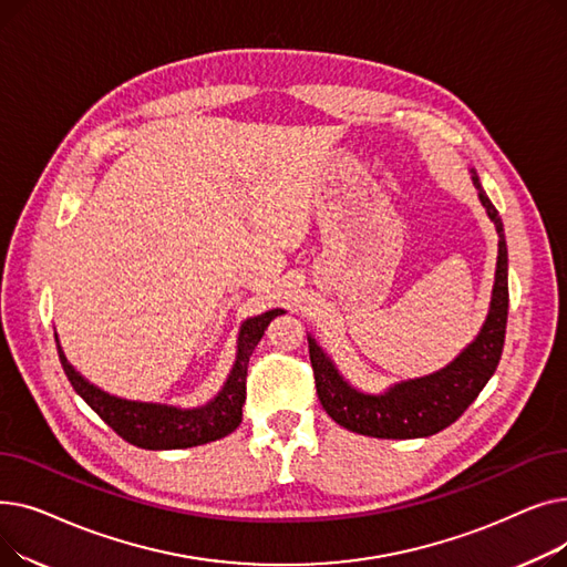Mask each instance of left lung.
Masks as SVG:
<instances>
[{
  "mask_svg": "<svg viewBox=\"0 0 567 567\" xmlns=\"http://www.w3.org/2000/svg\"><path fill=\"white\" fill-rule=\"evenodd\" d=\"M471 178L496 227L498 257L487 319L481 333L453 363L427 377L400 381L381 395H370L355 391L344 381L315 338H308L319 402L349 432L377 439L432 436L453 425L496 372L505 342V323H508V246H505L498 212L485 195L475 169H471Z\"/></svg>",
  "mask_w": 567,
  "mask_h": 567,
  "instance_id": "8db88e82",
  "label": "left lung"
}]
</instances>
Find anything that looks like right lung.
I'll return each mask as SVG.
<instances>
[{"label":"right lung","mask_w":567,"mask_h":567,"mask_svg":"<svg viewBox=\"0 0 567 567\" xmlns=\"http://www.w3.org/2000/svg\"><path fill=\"white\" fill-rule=\"evenodd\" d=\"M278 315H285V310L280 308L268 310L241 323V331H238V342H236V361L231 365V372L225 385L212 402L195 409H178L167 404L114 398L96 389L94 383H89L80 372H75L73 365L66 361L62 347L56 344L59 361H62V368L75 393L92 406L124 441L144 451L193 449V445L218 441L241 425L250 355L257 342L261 340L266 326L271 323V319Z\"/></svg>","instance_id":"1"}]
</instances>
